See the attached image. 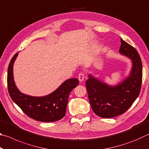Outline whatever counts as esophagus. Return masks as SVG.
<instances>
[{
	"label": "esophagus",
	"mask_w": 149,
	"mask_h": 149,
	"mask_svg": "<svg viewBox=\"0 0 149 149\" xmlns=\"http://www.w3.org/2000/svg\"><path fill=\"white\" fill-rule=\"evenodd\" d=\"M85 79V74L84 73H79L78 75V79L79 80V81H83Z\"/></svg>",
	"instance_id": "34e87169"
}]
</instances>
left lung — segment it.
Listing matches in <instances>:
<instances>
[{
  "mask_svg": "<svg viewBox=\"0 0 149 149\" xmlns=\"http://www.w3.org/2000/svg\"><path fill=\"white\" fill-rule=\"evenodd\" d=\"M119 52L132 60V70L127 79L116 86L112 87L89 75V79L85 83L93 112L102 118H114L125 113L141 91L143 68L139 54L122 39Z\"/></svg>",
  "mask_w": 149,
  "mask_h": 149,
  "instance_id": "8db88e82",
  "label": "left lung"
}]
</instances>
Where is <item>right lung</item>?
<instances>
[{"mask_svg": "<svg viewBox=\"0 0 149 149\" xmlns=\"http://www.w3.org/2000/svg\"><path fill=\"white\" fill-rule=\"evenodd\" d=\"M17 54L18 52L11 59L7 75L8 90L12 100L27 116L37 121L52 122L61 120L66 112L70 93L77 86L79 81L76 78L65 81L56 91L45 97L24 95L17 89L13 78V64Z\"/></svg>", "mask_w": 149, "mask_h": 149, "instance_id": "add662e5", "label": "right lung"}]
</instances>
